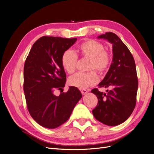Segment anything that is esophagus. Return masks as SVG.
Segmentation results:
<instances>
[{"label": "esophagus", "mask_w": 154, "mask_h": 154, "mask_svg": "<svg viewBox=\"0 0 154 154\" xmlns=\"http://www.w3.org/2000/svg\"><path fill=\"white\" fill-rule=\"evenodd\" d=\"M80 91L83 95H85V94H87V92H88V91L85 89H80Z\"/></svg>", "instance_id": "esophagus-1"}]
</instances>
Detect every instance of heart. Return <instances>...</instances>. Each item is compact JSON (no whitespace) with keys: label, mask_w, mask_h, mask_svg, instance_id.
<instances>
[{"label":"heart","mask_w":154,"mask_h":154,"mask_svg":"<svg viewBox=\"0 0 154 154\" xmlns=\"http://www.w3.org/2000/svg\"><path fill=\"white\" fill-rule=\"evenodd\" d=\"M78 51L83 57L91 59L89 70L96 69L103 73L108 69L110 63V57L105 50L104 45L94 40H88L79 45ZM77 56L73 51L67 50L62 56V65L67 72L73 73L76 70ZM98 76L95 71L77 72L69 78V84L79 88H85L97 83Z\"/></svg>","instance_id":"b5f03b06"}]
</instances>
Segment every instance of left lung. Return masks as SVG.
<instances>
[{"instance_id": "obj_1", "label": "left lung", "mask_w": 154, "mask_h": 154, "mask_svg": "<svg viewBox=\"0 0 154 154\" xmlns=\"http://www.w3.org/2000/svg\"><path fill=\"white\" fill-rule=\"evenodd\" d=\"M112 45L113 58L109 71L99 84L110 87L107 93L93 88L91 92L98 99L92 110L94 118L106 125L116 126L127 120L135 108L138 88L136 63L130 51L119 37L109 32L97 36Z\"/></svg>"}]
</instances>
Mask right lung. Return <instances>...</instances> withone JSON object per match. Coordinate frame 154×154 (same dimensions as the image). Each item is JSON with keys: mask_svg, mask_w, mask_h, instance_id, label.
Listing matches in <instances>:
<instances>
[{"mask_svg": "<svg viewBox=\"0 0 154 154\" xmlns=\"http://www.w3.org/2000/svg\"><path fill=\"white\" fill-rule=\"evenodd\" d=\"M76 40L43 36L35 42L26 60L24 91L27 109L35 122L45 128H55L66 123L82 97L72 86L58 96L54 94L66 82L62 56Z\"/></svg>", "mask_w": 154, "mask_h": 154, "instance_id": "right-lung-1", "label": "right lung"}]
</instances>
